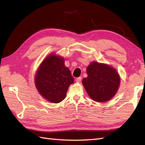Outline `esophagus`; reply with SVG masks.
Here are the masks:
<instances>
[{"label": "esophagus", "instance_id": "esophagus-1", "mask_svg": "<svg viewBox=\"0 0 145 145\" xmlns=\"http://www.w3.org/2000/svg\"><path fill=\"white\" fill-rule=\"evenodd\" d=\"M82 80V77H77L76 79V81L77 82H80V81Z\"/></svg>", "mask_w": 145, "mask_h": 145}]
</instances>
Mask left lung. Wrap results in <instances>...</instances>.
Segmentation results:
<instances>
[{
    "label": "left lung",
    "mask_w": 145,
    "mask_h": 145,
    "mask_svg": "<svg viewBox=\"0 0 145 145\" xmlns=\"http://www.w3.org/2000/svg\"><path fill=\"white\" fill-rule=\"evenodd\" d=\"M88 77L82 83L91 98L95 102H106L112 98L119 87L120 78L114 68L92 62L87 67Z\"/></svg>",
    "instance_id": "obj_1"
}]
</instances>
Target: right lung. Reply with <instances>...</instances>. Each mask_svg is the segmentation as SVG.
<instances>
[{
  "instance_id": "1",
  "label": "right lung",
  "mask_w": 145,
  "mask_h": 145,
  "mask_svg": "<svg viewBox=\"0 0 145 145\" xmlns=\"http://www.w3.org/2000/svg\"><path fill=\"white\" fill-rule=\"evenodd\" d=\"M62 57L50 55L37 70L35 83L43 97L52 103H59L65 98L69 85L74 82L70 70Z\"/></svg>"
}]
</instances>
